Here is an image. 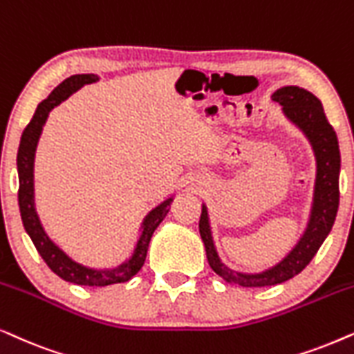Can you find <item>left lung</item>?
<instances>
[{"label":"left lung","mask_w":354,"mask_h":354,"mask_svg":"<svg viewBox=\"0 0 354 354\" xmlns=\"http://www.w3.org/2000/svg\"><path fill=\"white\" fill-rule=\"evenodd\" d=\"M272 100L280 103L283 106L285 116L306 134V138L313 145L315 162H317L314 202L303 236L291 249L288 256L275 267L261 273H241L221 263L218 254H216L214 238H212L209 212L205 205H202L199 220L201 238L204 241L207 261H209L212 270L228 283L248 286V288L283 283L303 272L330 233L337 216L338 202H340V189H338L340 149H338L335 131L324 113L322 103L314 93L298 86L279 88L277 92H273Z\"/></svg>","instance_id":"left-lung-1"}]
</instances>
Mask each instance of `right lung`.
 Segmentation results:
<instances>
[{
	"label": "right lung",
	"mask_w": 354,
	"mask_h": 354,
	"mask_svg": "<svg viewBox=\"0 0 354 354\" xmlns=\"http://www.w3.org/2000/svg\"><path fill=\"white\" fill-rule=\"evenodd\" d=\"M98 81V75L95 74H75L66 79L45 98L44 102L39 103L37 110L32 116L29 124L24 129L21 144H19L17 152V173H19V209H21V216L24 228L29 234L32 243L35 244L37 251L41 259L46 262L51 270L56 275L66 281L75 285L84 286H106L113 283H122L128 281L142 268L147 256V249L150 238L157 226L162 223V220L167 216L169 212V204H171L173 197H169L162 202L158 207H155L142 221V234H140L138 246L134 249V254L128 261L115 268H108V270H97V268L84 267L81 263L74 262L73 259L66 256L61 249L48 238L45 233L44 226L40 223L39 215L35 210L34 202V158L35 149L39 144V138L44 129V124L48 118V113L58 106L61 102H64L69 95H73L75 91H79L86 84H92Z\"/></svg>",
	"instance_id": "right-lung-1"
}]
</instances>
